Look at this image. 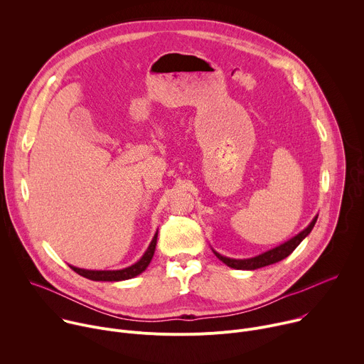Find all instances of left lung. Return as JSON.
Segmentation results:
<instances>
[{"label": "left lung", "mask_w": 364, "mask_h": 364, "mask_svg": "<svg viewBox=\"0 0 364 364\" xmlns=\"http://www.w3.org/2000/svg\"><path fill=\"white\" fill-rule=\"evenodd\" d=\"M317 218L316 216L313 219V222L309 223V226L306 229H304L301 233H298L296 236H294L291 240L285 242L284 245L272 249V250H268L262 255L259 256H255V257H250V259H230V257H226V256H222L220 253L215 252V255L220 259L222 262H225L228 267L230 268H235V269H247V271H252V269H259V268H264V267H268V265H272V264H277L279 261H282V259H285L287 256H289L295 247L302 242V239L313 230L316 222H317Z\"/></svg>", "instance_id": "left-lung-1"}]
</instances>
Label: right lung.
<instances>
[{
  "instance_id": "add662e5",
  "label": "right lung",
  "mask_w": 364,
  "mask_h": 364,
  "mask_svg": "<svg viewBox=\"0 0 364 364\" xmlns=\"http://www.w3.org/2000/svg\"><path fill=\"white\" fill-rule=\"evenodd\" d=\"M155 245H157V233H155L152 242L149 243L146 252L144 253V256L139 259V261L125 269H119V271H87V269H80V268H75L70 267L76 274L92 279V281H124V279H131L136 275H139L141 272H144L146 269V267L149 265L151 259L154 256L155 252Z\"/></svg>"
}]
</instances>
